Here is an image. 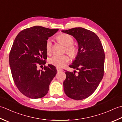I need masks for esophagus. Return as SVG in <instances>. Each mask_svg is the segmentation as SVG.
Wrapping results in <instances>:
<instances>
[{
    "label": "esophagus",
    "instance_id": "esophagus-1",
    "mask_svg": "<svg viewBox=\"0 0 122 122\" xmlns=\"http://www.w3.org/2000/svg\"><path fill=\"white\" fill-rule=\"evenodd\" d=\"M56 69H57V71H63V69H62L61 68H59V67H56Z\"/></svg>",
    "mask_w": 122,
    "mask_h": 122
}]
</instances>
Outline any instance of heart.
<instances>
[{
	"label": "heart",
	"instance_id": "1",
	"mask_svg": "<svg viewBox=\"0 0 122 122\" xmlns=\"http://www.w3.org/2000/svg\"><path fill=\"white\" fill-rule=\"evenodd\" d=\"M57 40L65 47L66 52L71 57H74L76 55L77 51L75 47L71 45L73 44L74 39L71 36L66 34H61L57 37ZM46 49L48 54L51 53L52 42L50 39H48L46 41ZM69 61V58L67 55H55L49 59V62L55 66L63 67L68 63Z\"/></svg>",
	"mask_w": 122,
	"mask_h": 122
}]
</instances>
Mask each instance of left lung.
I'll return each mask as SVG.
<instances>
[{
  "instance_id": "8db88e82",
  "label": "left lung",
  "mask_w": 122,
  "mask_h": 122,
  "mask_svg": "<svg viewBox=\"0 0 122 122\" xmlns=\"http://www.w3.org/2000/svg\"><path fill=\"white\" fill-rule=\"evenodd\" d=\"M73 36L78 44V52L71 68L78 74L66 71L64 90L68 97L81 100L91 96L99 85L104 75L105 54L100 39L89 30L76 27L61 31Z\"/></svg>"
}]
</instances>
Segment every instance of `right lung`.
Instances as JSON below:
<instances>
[{"label": "right lung", "instance_id": "right-lung-1", "mask_svg": "<svg viewBox=\"0 0 122 122\" xmlns=\"http://www.w3.org/2000/svg\"><path fill=\"white\" fill-rule=\"evenodd\" d=\"M58 30L36 26L20 32L15 39L9 54V65L17 87L30 98L45 96L57 73L53 65L37 69L38 65L45 64L46 41Z\"/></svg>", "mask_w": 122, "mask_h": 122}]
</instances>
